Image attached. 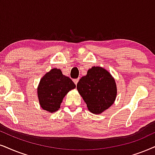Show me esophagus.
Listing matches in <instances>:
<instances>
[{
  "mask_svg": "<svg viewBox=\"0 0 155 155\" xmlns=\"http://www.w3.org/2000/svg\"><path fill=\"white\" fill-rule=\"evenodd\" d=\"M79 79H74V84H76H76H77V83H78V82H79Z\"/></svg>",
  "mask_w": 155,
  "mask_h": 155,
  "instance_id": "1",
  "label": "esophagus"
}]
</instances>
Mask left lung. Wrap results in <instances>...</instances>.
<instances>
[{
	"label": "left lung",
	"instance_id": "left-lung-1",
	"mask_svg": "<svg viewBox=\"0 0 155 155\" xmlns=\"http://www.w3.org/2000/svg\"><path fill=\"white\" fill-rule=\"evenodd\" d=\"M78 91L91 113L99 114L109 109L117 97V85L109 71L93 66L78 82Z\"/></svg>",
	"mask_w": 155,
	"mask_h": 155
}]
</instances>
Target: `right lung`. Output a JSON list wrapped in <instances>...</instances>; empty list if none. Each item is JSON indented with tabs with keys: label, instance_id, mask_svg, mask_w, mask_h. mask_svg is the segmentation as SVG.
<instances>
[{
	"label": "right lung",
	"instance_id": "obj_1",
	"mask_svg": "<svg viewBox=\"0 0 155 155\" xmlns=\"http://www.w3.org/2000/svg\"><path fill=\"white\" fill-rule=\"evenodd\" d=\"M75 87L72 80L63 75L60 69L53 68L43 76L38 84L37 92L41 107L51 113L58 111L64 97Z\"/></svg>",
	"mask_w": 155,
	"mask_h": 155
}]
</instances>
